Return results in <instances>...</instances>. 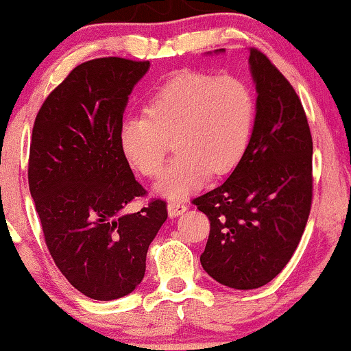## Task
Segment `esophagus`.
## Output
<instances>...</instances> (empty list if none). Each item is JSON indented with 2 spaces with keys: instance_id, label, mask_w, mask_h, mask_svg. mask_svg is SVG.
<instances>
[{
  "instance_id": "esophagus-1",
  "label": "esophagus",
  "mask_w": 351,
  "mask_h": 351,
  "mask_svg": "<svg viewBox=\"0 0 351 351\" xmlns=\"http://www.w3.org/2000/svg\"><path fill=\"white\" fill-rule=\"evenodd\" d=\"M186 209H189V206L179 203V201H171V203L167 204V214H169V217H177V215L184 214Z\"/></svg>"
}]
</instances>
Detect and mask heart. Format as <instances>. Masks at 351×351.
<instances>
[{"label": "heart", "mask_w": 351, "mask_h": 351, "mask_svg": "<svg viewBox=\"0 0 351 351\" xmlns=\"http://www.w3.org/2000/svg\"><path fill=\"white\" fill-rule=\"evenodd\" d=\"M254 108L251 89L239 78L180 71L156 89L145 113L123 123L119 145L134 169L155 179L172 141L177 156L156 193L180 201L210 174L225 176L238 166L251 138Z\"/></svg>", "instance_id": "obj_1"}]
</instances>
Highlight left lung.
I'll use <instances>...</instances> for the list:
<instances>
[{"label":"left lung","mask_w":351,"mask_h":351,"mask_svg":"<svg viewBox=\"0 0 351 351\" xmlns=\"http://www.w3.org/2000/svg\"><path fill=\"white\" fill-rule=\"evenodd\" d=\"M249 65L257 100L246 153L222 185L193 199L210 222L201 265L220 285L246 291L291 261L313 196V142L299 95L256 47Z\"/></svg>","instance_id":"8db88e82"}]
</instances>
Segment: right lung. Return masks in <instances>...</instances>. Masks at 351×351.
<instances>
[{
    "label": "right lung",
    "mask_w": 351,
    "mask_h": 351,
    "mask_svg": "<svg viewBox=\"0 0 351 351\" xmlns=\"http://www.w3.org/2000/svg\"><path fill=\"white\" fill-rule=\"evenodd\" d=\"M150 62L104 57L75 66L47 95L33 124L28 186L56 265L81 294L114 300L145 275L147 251L167 219L145 196L119 145L123 113Z\"/></svg>",
    "instance_id": "right-lung-1"
}]
</instances>
